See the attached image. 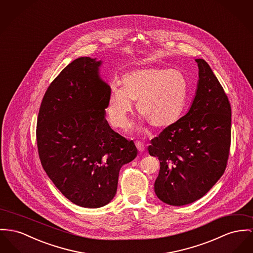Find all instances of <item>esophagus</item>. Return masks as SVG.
I'll use <instances>...</instances> for the list:
<instances>
[{"mask_svg":"<svg viewBox=\"0 0 253 253\" xmlns=\"http://www.w3.org/2000/svg\"><path fill=\"white\" fill-rule=\"evenodd\" d=\"M136 148H137V150L139 151L140 152H143L145 151V147H144V145L141 143V142H136Z\"/></svg>","mask_w":253,"mask_h":253,"instance_id":"34e87169","label":"esophagus"}]
</instances>
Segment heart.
Returning a JSON list of instances; mask_svg holds the SVG:
<instances>
[{
	"label": "heart",
	"mask_w": 253,
	"mask_h": 253,
	"mask_svg": "<svg viewBox=\"0 0 253 253\" xmlns=\"http://www.w3.org/2000/svg\"><path fill=\"white\" fill-rule=\"evenodd\" d=\"M123 86H110L107 115L110 124L120 129L128 125V116L137 101V111L152 127L163 129L180 118L185 107L189 84L177 70L143 68L126 74Z\"/></svg>",
	"instance_id": "obj_1"
}]
</instances>
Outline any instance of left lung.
<instances>
[{"mask_svg":"<svg viewBox=\"0 0 253 253\" xmlns=\"http://www.w3.org/2000/svg\"><path fill=\"white\" fill-rule=\"evenodd\" d=\"M196 62L200 80L189 111L154 137L148 149L160 161L154 192L174 206L200 200L216 184L230 150V102L208 63Z\"/></svg>","mask_w":253,"mask_h":253,"instance_id":"obj_1","label":"left lung"}]
</instances>
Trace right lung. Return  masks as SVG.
I'll return each instance as SVG.
<instances>
[{
  "mask_svg": "<svg viewBox=\"0 0 253 253\" xmlns=\"http://www.w3.org/2000/svg\"><path fill=\"white\" fill-rule=\"evenodd\" d=\"M101 61L80 57L48 87L40 105L36 141L42 167L70 202L99 208L117 192L120 169L137 156L133 141L104 118L110 87Z\"/></svg>",
  "mask_w": 253,
  "mask_h": 253,
  "instance_id": "1",
  "label": "right lung"
}]
</instances>
